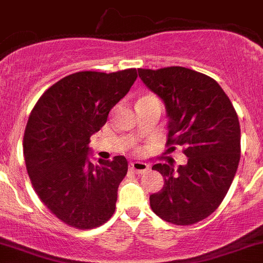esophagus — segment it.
<instances>
[{
    "label": "esophagus",
    "mask_w": 263,
    "mask_h": 263,
    "mask_svg": "<svg viewBox=\"0 0 263 263\" xmlns=\"http://www.w3.org/2000/svg\"><path fill=\"white\" fill-rule=\"evenodd\" d=\"M148 164L146 163H142V161H134V163L129 164V169H131L132 172H135L136 174H142L145 173V172L148 171Z\"/></svg>",
    "instance_id": "34e87169"
}]
</instances>
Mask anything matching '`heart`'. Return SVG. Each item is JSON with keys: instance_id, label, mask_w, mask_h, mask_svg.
<instances>
[{"instance_id": "obj_1", "label": "heart", "mask_w": 263, "mask_h": 263, "mask_svg": "<svg viewBox=\"0 0 263 263\" xmlns=\"http://www.w3.org/2000/svg\"><path fill=\"white\" fill-rule=\"evenodd\" d=\"M150 99H155V98H154L153 95H145V97H142L140 100H150Z\"/></svg>"}]
</instances>
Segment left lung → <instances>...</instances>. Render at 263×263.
<instances>
[{"label":"left lung","instance_id":"left-lung-1","mask_svg":"<svg viewBox=\"0 0 263 263\" xmlns=\"http://www.w3.org/2000/svg\"><path fill=\"white\" fill-rule=\"evenodd\" d=\"M137 71L165 105L166 144L181 145L188 158L176 166L168 156L153 166L164 177V185L150 195V206L172 224H195L219 208L237 173L238 116L220 85L203 73L181 66Z\"/></svg>","mask_w":263,"mask_h":263}]
</instances>
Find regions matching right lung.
Masks as SVG:
<instances>
[{
  "label": "right lung",
  "instance_id": "add662e5",
  "mask_svg": "<svg viewBox=\"0 0 263 263\" xmlns=\"http://www.w3.org/2000/svg\"><path fill=\"white\" fill-rule=\"evenodd\" d=\"M135 68L81 71L61 79L36 102L24 134V158L42 202L65 224L92 229L116 210L128 169L124 156L92 164L90 137L136 81Z\"/></svg>",
  "mask_w": 263,
  "mask_h": 263
}]
</instances>
